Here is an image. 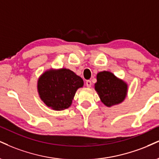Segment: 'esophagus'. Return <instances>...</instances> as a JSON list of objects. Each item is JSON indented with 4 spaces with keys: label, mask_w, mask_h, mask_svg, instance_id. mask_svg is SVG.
Wrapping results in <instances>:
<instances>
[{
    "label": "esophagus",
    "mask_w": 159,
    "mask_h": 159,
    "mask_svg": "<svg viewBox=\"0 0 159 159\" xmlns=\"http://www.w3.org/2000/svg\"><path fill=\"white\" fill-rule=\"evenodd\" d=\"M86 85H87V87H90L92 86V82L91 81H89V80H88V81H86Z\"/></svg>",
    "instance_id": "34e87169"
}]
</instances>
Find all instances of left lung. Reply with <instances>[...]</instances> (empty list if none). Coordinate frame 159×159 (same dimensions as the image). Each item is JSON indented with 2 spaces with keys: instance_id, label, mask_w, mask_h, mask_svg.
<instances>
[{
  "instance_id": "obj_1",
  "label": "left lung",
  "mask_w": 159,
  "mask_h": 159,
  "mask_svg": "<svg viewBox=\"0 0 159 159\" xmlns=\"http://www.w3.org/2000/svg\"><path fill=\"white\" fill-rule=\"evenodd\" d=\"M96 78L95 89L105 106L111 107L125 100L128 93L127 82L109 71L99 72Z\"/></svg>"
}]
</instances>
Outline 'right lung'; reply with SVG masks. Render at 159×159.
<instances>
[{"label":"right lung","mask_w":159,"mask_h":159,"mask_svg":"<svg viewBox=\"0 0 159 159\" xmlns=\"http://www.w3.org/2000/svg\"><path fill=\"white\" fill-rule=\"evenodd\" d=\"M83 86V79L72 70L52 68L39 76L37 90L39 98L48 107L61 111L71 106L76 91Z\"/></svg>","instance_id":"obj_1"}]
</instances>
